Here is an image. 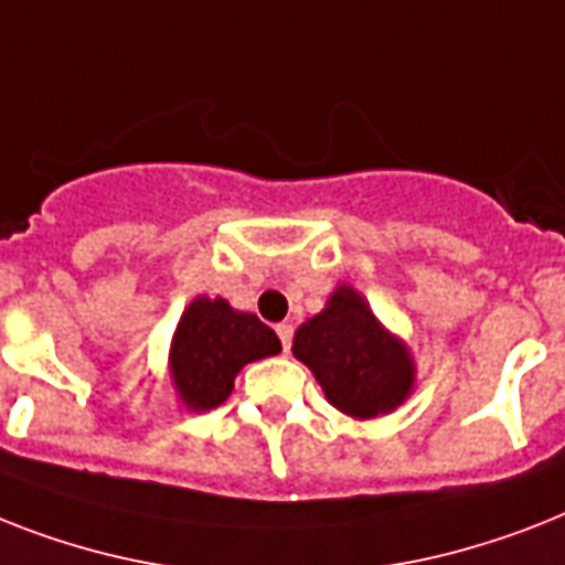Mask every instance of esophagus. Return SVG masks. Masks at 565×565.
I'll return each mask as SVG.
<instances>
[{"label": "esophagus", "mask_w": 565, "mask_h": 565, "mask_svg": "<svg viewBox=\"0 0 565 565\" xmlns=\"http://www.w3.org/2000/svg\"><path fill=\"white\" fill-rule=\"evenodd\" d=\"M275 333H278V339H281L284 351H290L292 345V324L290 322H281L278 328H275Z\"/></svg>", "instance_id": "esophagus-1"}]
</instances>
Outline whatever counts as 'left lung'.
<instances>
[{
  "mask_svg": "<svg viewBox=\"0 0 565 565\" xmlns=\"http://www.w3.org/2000/svg\"><path fill=\"white\" fill-rule=\"evenodd\" d=\"M292 356L313 371L330 406L354 420L388 415L415 392L417 365L409 345L345 281L330 292L322 313L296 330Z\"/></svg>",
  "mask_w": 565,
  "mask_h": 565,
  "instance_id": "left-lung-1",
  "label": "left lung"
}]
</instances>
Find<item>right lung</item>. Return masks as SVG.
<instances>
[{
    "instance_id": "1",
    "label": "right lung",
    "mask_w": 565,
    "mask_h": 565,
    "mask_svg": "<svg viewBox=\"0 0 565 565\" xmlns=\"http://www.w3.org/2000/svg\"><path fill=\"white\" fill-rule=\"evenodd\" d=\"M281 354V339L226 298L196 296L182 310L168 348V377L188 412H211L235 388L243 365Z\"/></svg>"
}]
</instances>
